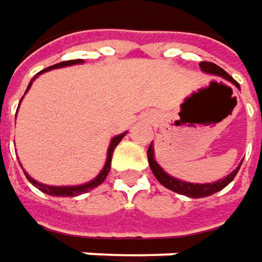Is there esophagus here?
Here are the masks:
<instances>
[{
  "label": "esophagus",
  "instance_id": "esophagus-1",
  "mask_svg": "<svg viewBox=\"0 0 262 262\" xmlns=\"http://www.w3.org/2000/svg\"><path fill=\"white\" fill-rule=\"evenodd\" d=\"M153 119H155V115H153V113H146V115H144V116H143V121H144V122H153Z\"/></svg>",
  "mask_w": 262,
  "mask_h": 262
}]
</instances>
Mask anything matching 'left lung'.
<instances>
[{
    "label": "left lung",
    "instance_id": "1",
    "mask_svg": "<svg viewBox=\"0 0 262 262\" xmlns=\"http://www.w3.org/2000/svg\"><path fill=\"white\" fill-rule=\"evenodd\" d=\"M199 68H201V71L205 73H209V75H216V76H221V78H224V79H227L230 81L231 84H234V85L237 86V88H241L239 84L230 76L229 73L226 72L224 69H221L220 66H216L214 63H209V61H202V63H199ZM147 159H149V166H150L151 172L155 174V177L158 178V181L166 187V189L172 190V191H176L178 194H184V196H187V198H196V199H199V198H206V196H211V194H214L216 191H220V190H223L226 186H229L230 183L234 180V177L237 174V171H239V168H241V165L233 171V172H230L229 176L224 177V178H221V180H218L215 183H205V184H198V183H189V181H183V180H180V178H176V177L169 176L168 172H165L164 168L161 166V165L156 162V159H155V149H153V141L150 143V146H149V150H147ZM243 162V161H242Z\"/></svg>",
    "mask_w": 262,
    "mask_h": 262
}]
</instances>
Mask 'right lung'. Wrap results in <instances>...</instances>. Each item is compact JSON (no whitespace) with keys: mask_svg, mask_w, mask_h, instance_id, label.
<instances>
[{"mask_svg":"<svg viewBox=\"0 0 262 262\" xmlns=\"http://www.w3.org/2000/svg\"><path fill=\"white\" fill-rule=\"evenodd\" d=\"M81 63H84V60L82 59H76V60H68V61H61V63H57V64H53L51 68H47L44 71H41V72L38 73V75H41V73L47 72V71H51V69H57V68H66V66H73V64H81ZM36 75V76H38ZM35 76V78H36ZM35 78H32V81L29 82V85L26 88V93L29 91V88L32 85V82L35 81ZM25 93V94H26ZM19 109V107H17ZM125 134L126 133H122V134H119V136H115V137L111 140V144H109V149H107V158H106V164L103 166V169L98 172V176L96 178H93L91 181H88V183H84V184H79V186H48V184H42V183H39V181H36V180H33L32 177L29 176L28 172H25V169H23V172H25V176L26 178L29 180V183H32L33 186L36 187V189H39L42 193H47V194H50V196H61V198H69V196H79V194H82V193H86V191H90V190L96 189L97 186H100L104 180H106V177L109 174V171H111V165H112V155H113V150H115V147L119 144V141L125 137ZM21 166V165H20Z\"/></svg>","mask_w":262,"mask_h":262,"instance_id":"right-lung-1","label":"right lung"}]
</instances>
